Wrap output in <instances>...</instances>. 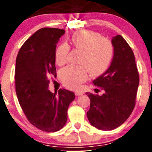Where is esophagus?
Returning a JSON list of instances; mask_svg holds the SVG:
<instances>
[{
    "mask_svg": "<svg viewBox=\"0 0 152 152\" xmlns=\"http://www.w3.org/2000/svg\"><path fill=\"white\" fill-rule=\"evenodd\" d=\"M75 94H76V96H81L83 94V92L81 91H76Z\"/></svg>",
    "mask_w": 152,
    "mask_h": 152,
    "instance_id": "obj_1",
    "label": "esophagus"
}]
</instances>
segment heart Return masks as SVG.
<instances>
[{
	"mask_svg": "<svg viewBox=\"0 0 152 152\" xmlns=\"http://www.w3.org/2000/svg\"><path fill=\"white\" fill-rule=\"evenodd\" d=\"M73 46L81 50L79 63L82 65H70L60 72V79L69 88L76 89L87 78V69L94 76L102 74L109 67L114 56V46L109 39L91 31L81 30L74 33L69 38ZM69 46L62 43L55 52V61L58 65L66 62ZM84 66H83V65Z\"/></svg>",
	"mask_w": 152,
	"mask_h": 152,
	"instance_id": "1",
	"label": "heart"
}]
</instances>
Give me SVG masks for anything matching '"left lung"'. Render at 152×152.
Returning a JSON list of instances; mask_svg holds the SVG:
<instances>
[{
  "label": "left lung",
  "mask_w": 152,
  "mask_h": 152,
  "mask_svg": "<svg viewBox=\"0 0 152 152\" xmlns=\"http://www.w3.org/2000/svg\"><path fill=\"white\" fill-rule=\"evenodd\" d=\"M114 57L105 73L94 80L104 90L102 96L87 92L91 100L87 117L92 126L110 131L121 126L133 111L139 76L129 45L120 35L113 37Z\"/></svg>",
  "instance_id": "obj_1"
}]
</instances>
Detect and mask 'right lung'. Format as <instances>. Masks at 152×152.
Masks as SVG:
<instances>
[{"instance_id": "right-lung-1", "label": "right lung", "mask_w": 152, "mask_h": 152, "mask_svg": "<svg viewBox=\"0 0 152 152\" xmlns=\"http://www.w3.org/2000/svg\"><path fill=\"white\" fill-rule=\"evenodd\" d=\"M63 29L43 28L34 33L20 48L15 69V91L26 118L36 128L47 132L62 129L67 121L72 91L48 89L49 76H56L55 52Z\"/></svg>"}]
</instances>
